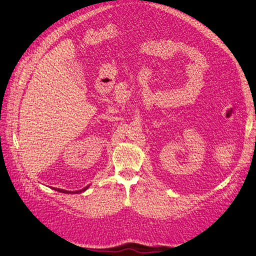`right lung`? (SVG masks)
Masks as SVG:
<instances>
[{
	"label": "right lung",
	"mask_w": 256,
	"mask_h": 256,
	"mask_svg": "<svg viewBox=\"0 0 256 256\" xmlns=\"http://www.w3.org/2000/svg\"><path fill=\"white\" fill-rule=\"evenodd\" d=\"M88 188V187H85L84 189H82V190H79V191H74V192H72V191H67V190H64V189H56V188H54V190H56V191H58V192H62V193H79V192H82V191H85V190H86Z\"/></svg>",
	"instance_id": "add662e5"
}]
</instances>
